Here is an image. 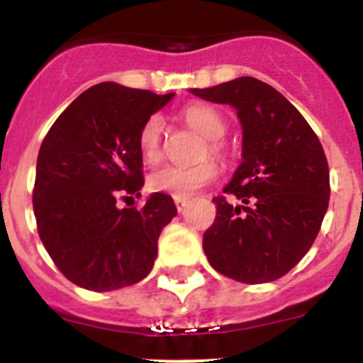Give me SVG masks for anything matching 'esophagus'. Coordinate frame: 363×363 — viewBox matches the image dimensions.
Here are the masks:
<instances>
[{
    "mask_svg": "<svg viewBox=\"0 0 363 363\" xmlns=\"http://www.w3.org/2000/svg\"><path fill=\"white\" fill-rule=\"evenodd\" d=\"M174 203H176V209H178V213H184V209L187 207L189 201L184 200V198H174Z\"/></svg>",
    "mask_w": 363,
    "mask_h": 363,
    "instance_id": "obj_1",
    "label": "esophagus"
}]
</instances>
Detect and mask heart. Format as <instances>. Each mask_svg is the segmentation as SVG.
I'll list each match as a JSON object with an SVG mask.
<instances>
[{
  "label": "heart",
  "instance_id": "b5f03b06",
  "mask_svg": "<svg viewBox=\"0 0 363 363\" xmlns=\"http://www.w3.org/2000/svg\"><path fill=\"white\" fill-rule=\"evenodd\" d=\"M182 120L192 130L205 138L198 158L203 162L191 167L162 165L149 174L147 185L152 192H163L172 198H189L200 189L213 184L218 176V167L213 160H205L213 156L216 160L227 158V145L221 138L227 133V121L218 108L205 104H192L182 111ZM165 147V121L158 114L147 118L138 133V149L143 160L149 163L158 162L163 156Z\"/></svg>",
  "mask_w": 363,
  "mask_h": 363
}]
</instances>
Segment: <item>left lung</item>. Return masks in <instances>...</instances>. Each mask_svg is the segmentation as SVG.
<instances>
[{"mask_svg":"<svg viewBox=\"0 0 363 363\" xmlns=\"http://www.w3.org/2000/svg\"><path fill=\"white\" fill-rule=\"evenodd\" d=\"M192 94L236 108L242 165L216 196V220L203 234L209 264L243 284L281 278L318 236L329 205V165L318 136L287 98L256 78H236Z\"/></svg>","mask_w":363,"mask_h":363,"instance_id":"8db88e82","label":"left lung"}]
</instances>
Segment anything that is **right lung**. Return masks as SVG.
Returning a JSON list of instances; mask_svg holds the SVG:
<instances>
[{
  "instance_id": "add662e5",
  "label": "right lung",
  "mask_w": 363,
  "mask_h": 363,
  "mask_svg": "<svg viewBox=\"0 0 363 363\" xmlns=\"http://www.w3.org/2000/svg\"><path fill=\"white\" fill-rule=\"evenodd\" d=\"M118 83H99L60 114L40 147L32 205L38 233L56 267L89 291H114L147 277L163 227L178 214L154 192L142 209H118L140 196L143 121L172 99Z\"/></svg>"
}]
</instances>
